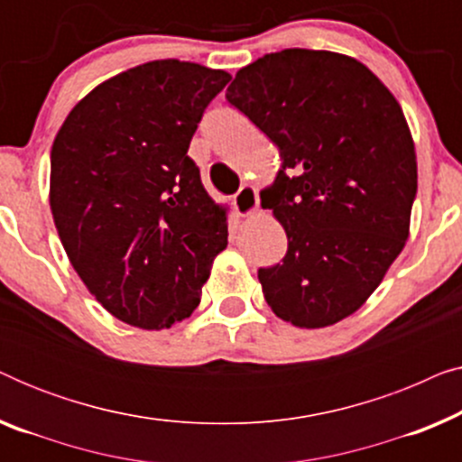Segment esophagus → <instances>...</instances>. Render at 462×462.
I'll return each mask as SVG.
<instances>
[{
    "mask_svg": "<svg viewBox=\"0 0 462 462\" xmlns=\"http://www.w3.org/2000/svg\"><path fill=\"white\" fill-rule=\"evenodd\" d=\"M258 204H261V199H258L254 185H244L233 198V206H236L239 217H252V214L258 212Z\"/></svg>",
    "mask_w": 462,
    "mask_h": 462,
    "instance_id": "esophagus-1",
    "label": "esophagus"
}]
</instances>
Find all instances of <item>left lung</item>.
<instances>
[{"mask_svg": "<svg viewBox=\"0 0 462 462\" xmlns=\"http://www.w3.org/2000/svg\"><path fill=\"white\" fill-rule=\"evenodd\" d=\"M226 100L282 157L261 206L282 223L288 252L258 269L264 300L309 330L349 318L410 236L416 153L400 103L359 60L305 48L239 69Z\"/></svg>", "mask_w": 462, "mask_h": 462, "instance_id": "8db88e82", "label": "left lung"}]
</instances>
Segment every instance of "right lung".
<instances>
[{
  "label": "right lung",
  "instance_id": "add662e5",
  "mask_svg": "<svg viewBox=\"0 0 462 462\" xmlns=\"http://www.w3.org/2000/svg\"><path fill=\"white\" fill-rule=\"evenodd\" d=\"M231 75L153 60L73 106L52 144L50 210L73 269L113 318L143 330L187 319L226 248V208L187 155Z\"/></svg>",
  "mask_w": 462,
  "mask_h": 462
}]
</instances>
